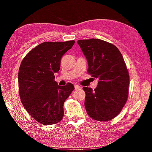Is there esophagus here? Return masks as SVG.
<instances>
[{
	"mask_svg": "<svg viewBox=\"0 0 152 152\" xmlns=\"http://www.w3.org/2000/svg\"><path fill=\"white\" fill-rule=\"evenodd\" d=\"M74 88H75V90H79L81 88V87L78 85H77V84H74Z\"/></svg>",
	"mask_w": 152,
	"mask_h": 152,
	"instance_id": "obj_1",
	"label": "esophagus"
}]
</instances>
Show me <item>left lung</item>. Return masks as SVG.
Returning <instances> with one entry per match:
<instances>
[{"label":"left lung","instance_id":"1","mask_svg":"<svg viewBox=\"0 0 152 152\" xmlns=\"http://www.w3.org/2000/svg\"><path fill=\"white\" fill-rule=\"evenodd\" d=\"M88 61L89 74L99 79L96 88L83 87L84 106L90 117L107 121L121 112L128 97L129 76L123 56L116 46L99 39L78 40Z\"/></svg>","mask_w":152,"mask_h":152}]
</instances>
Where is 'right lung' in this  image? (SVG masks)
Masks as SVG:
<instances>
[{"mask_svg": "<svg viewBox=\"0 0 152 152\" xmlns=\"http://www.w3.org/2000/svg\"><path fill=\"white\" fill-rule=\"evenodd\" d=\"M75 42H43L31 50L20 64L18 81L22 104L43 125L56 124L64 117V103L74 91L72 84L59 86L55 73L61 58Z\"/></svg>", "mask_w": 152, "mask_h": 152, "instance_id": "add662e5", "label": "right lung"}]
</instances>
